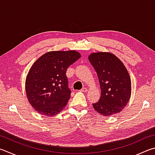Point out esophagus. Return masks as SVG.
<instances>
[{
	"label": "esophagus",
	"mask_w": 155,
	"mask_h": 155,
	"mask_svg": "<svg viewBox=\"0 0 155 155\" xmlns=\"http://www.w3.org/2000/svg\"><path fill=\"white\" fill-rule=\"evenodd\" d=\"M80 91L82 92H86L87 91V89L86 88V87H83L82 89H81Z\"/></svg>",
	"instance_id": "34e87169"
}]
</instances>
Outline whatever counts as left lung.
<instances>
[{
    "label": "left lung",
    "instance_id": "left-lung-1",
    "mask_svg": "<svg viewBox=\"0 0 155 155\" xmlns=\"http://www.w3.org/2000/svg\"><path fill=\"white\" fill-rule=\"evenodd\" d=\"M97 74L101 96L93 103L96 111L110 116L121 111L131 96V80L123 63L110 52H96L88 57Z\"/></svg>",
    "mask_w": 155,
    "mask_h": 155
}]
</instances>
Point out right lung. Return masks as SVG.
Masks as SVG:
<instances>
[{"label":"right lung","instance_id":"add662e5","mask_svg":"<svg viewBox=\"0 0 155 155\" xmlns=\"http://www.w3.org/2000/svg\"><path fill=\"white\" fill-rule=\"evenodd\" d=\"M80 57L75 51H51L34 63L26 78L25 92L36 111L54 116L65 108L71 92L67 69Z\"/></svg>","mask_w":155,"mask_h":155}]
</instances>
